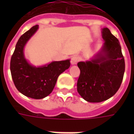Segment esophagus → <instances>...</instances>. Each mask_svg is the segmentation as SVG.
<instances>
[{"instance_id": "34e87169", "label": "esophagus", "mask_w": 134, "mask_h": 134, "mask_svg": "<svg viewBox=\"0 0 134 134\" xmlns=\"http://www.w3.org/2000/svg\"><path fill=\"white\" fill-rule=\"evenodd\" d=\"M80 60V58H79L77 56H73L71 58V64H76Z\"/></svg>"}]
</instances>
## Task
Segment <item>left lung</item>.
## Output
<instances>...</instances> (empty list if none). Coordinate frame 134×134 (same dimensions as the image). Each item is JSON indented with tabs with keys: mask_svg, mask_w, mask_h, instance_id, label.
<instances>
[{
	"mask_svg": "<svg viewBox=\"0 0 134 134\" xmlns=\"http://www.w3.org/2000/svg\"><path fill=\"white\" fill-rule=\"evenodd\" d=\"M105 43L102 51L91 61L80 62L77 92L87 102L100 103L114 96L121 86L125 61L118 38L108 28L102 31Z\"/></svg>",
	"mask_w": 134,
	"mask_h": 134,
	"instance_id": "8db88e82",
	"label": "left lung"
}]
</instances>
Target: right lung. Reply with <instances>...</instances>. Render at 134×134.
Listing matches in <instances>:
<instances>
[{
    "mask_svg": "<svg viewBox=\"0 0 134 134\" xmlns=\"http://www.w3.org/2000/svg\"><path fill=\"white\" fill-rule=\"evenodd\" d=\"M38 28V25H36L19 38L10 64L11 76L17 90L34 99H42L49 96L59 75L70 66L69 59L53 62L40 67H33L28 63L24 56V47Z\"/></svg>",
    "mask_w": 134,
    "mask_h": 134,
    "instance_id": "right-lung-1",
    "label": "right lung"
}]
</instances>
